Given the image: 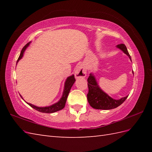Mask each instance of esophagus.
Returning <instances> with one entry per match:
<instances>
[{"instance_id": "obj_1", "label": "esophagus", "mask_w": 152, "mask_h": 152, "mask_svg": "<svg viewBox=\"0 0 152 152\" xmlns=\"http://www.w3.org/2000/svg\"><path fill=\"white\" fill-rule=\"evenodd\" d=\"M75 77L76 78H82L86 76V69L83 65H80L75 70Z\"/></svg>"}]
</instances>
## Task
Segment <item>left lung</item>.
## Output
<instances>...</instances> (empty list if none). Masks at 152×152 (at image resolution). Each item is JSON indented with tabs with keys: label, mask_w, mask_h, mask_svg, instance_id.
<instances>
[{
	"label": "left lung",
	"mask_w": 152,
	"mask_h": 152,
	"mask_svg": "<svg viewBox=\"0 0 152 152\" xmlns=\"http://www.w3.org/2000/svg\"><path fill=\"white\" fill-rule=\"evenodd\" d=\"M117 48H119L125 54H127L131 60V57L125 44H118L117 45ZM88 86L89 89L88 93L87 95L88 101L90 106L95 109L110 110L120 106L128 96H127L119 100H115L111 98L100 89L95 77L92 74H90L88 78Z\"/></svg>",
	"instance_id": "1"
}]
</instances>
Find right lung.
I'll return each instance as SVG.
<instances>
[{"label":"right lung","mask_w":152,"mask_h":152,"mask_svg":"<svg viewBox=\"0 0 152 152\" xmlns=\"http://www.w3.org/2000/svg\"><path fill=\"white\" fill-rule=\"evenodd\" d=\"M29 44L30 42L27 43L23 48V49L21 51L20 56H19L18 59L17 61V63L18 62L19 59H21V57H23V52L25 51V49L27 48V47L29 45ZM75 81L76 80H75V78H74V75L71 76L70 77H68L65 82V83H64V89L62 97H61V99H60V101L56 103V104H54L50 106H48V107H37V106L29 104V103H27V104L29 106H31L32 108L37 110V111L42 112V113H53V112L61 110H62L64 107V106H65V103L66 101L68 95H69L70 89L72 88V86Z\"/></svg>","instance_id":"1"}]
</instances>
